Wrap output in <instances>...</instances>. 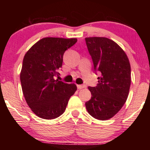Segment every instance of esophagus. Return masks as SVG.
<instances>
[{
  "mask_svg": "<svg viewBox=\"0 0 150 150\" xmlns=\"http://www.w3.org/2000/svg\"><path fill=\"white\" fill-rule=\"evenodd\" d=\"M77 87L78 89H83V88H86V87H87V86L85 85H77Z\"/></svg>",
  "mask_w": 150,
  "mask_h": 150,
  "instance_id": "obj_1",
  "label": "esophagus"
}]
</instances>
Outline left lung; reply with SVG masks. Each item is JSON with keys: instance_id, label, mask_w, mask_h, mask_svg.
I'll list each match as a JSON object with an SVG mask.
<instances>
[{"instance_id": "obj_1", "label": "left lung", "mask_w": 150, "mask_h": 150, "mask_svg": "<svg viewBox=\"0 0 150 150\" xmlns=\"http://www.w3.org/2000/svg\"><path fill=\"white\" fill-rule=\"evenodd\" d=\"M94 68L99 71L96 87H89L92 94L85 103L93 118L105 120L114 116L121 109L130 90V65L128 58L116 42L106 37L85 38Z\"/></svg>"}]
</instances>
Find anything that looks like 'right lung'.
Masks as SVG:
<instances>
[{"label": "right lung", "mask_w": 150, "mask_h": 150, "mask_svg": "<svg viewBox=\"0 0 150 150\" xmlns=\"http://www.w3.org/2000/svg\"><path fill=\"white\" fill-rule=\"evenodd\" d=\"M77 41L75 38H43L25 55L20 73L22 92L31 110L39 118L59 117L77 90L75 84L55 78L62 67L65 51Z\"/></svg>", "instance_id": "right-lung-1"}]
</instances>
